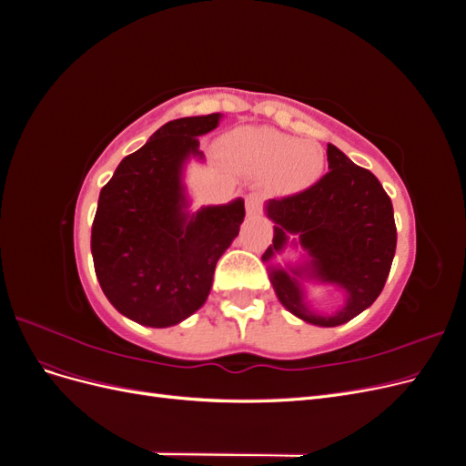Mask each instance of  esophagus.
<instances>
[{
    "mask_svg": "<svg viewBox=\"0 0 466 466\" xmlns=\"http://www.w3.org/2000/svg\"><path fill=\"white\" fill-rule=\"evenodd\" d=\"M247 211L252 216H257L262 211V194L252 192L247 196Z\"/></svg>",
    "mask_w": 466,
    "mask_h": 466,
    "instance_id": "1",
    "label": "esophagus"
}]
</instances>
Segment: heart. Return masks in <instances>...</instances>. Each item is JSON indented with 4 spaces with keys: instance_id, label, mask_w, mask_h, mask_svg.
Here are the masks:
<instances>
[{
    "instance_id": "heart-1",
    "label": "heart",
    "mask_w": 466,
    "mask_h": 466,
    "mask_svg": "<svg viewBox=\"0 0 466 466\" xmlns=\"http://www.w3.org/2000/svg\"><path fill=\"white\" fill-rule=\"evenodd\" d=\"M221 155L250 175H270L286 194L313 187L324 173V151L311 139H295L272 128H238L223 137Z\"/></svg>"
}]
</instances>
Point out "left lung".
Here are the masks:
<instances>
[{"label":"left lung","mask_w":466,"mask_h":466,"mask_svg":"<svg viewBox=\"0 0 466 466\" xmlns=\"http://www.w3.org/2000/svg\"><path fill=\"white\" fill-rule=\"evenodd\" d=\"M327 157L330 171L313 187L266 204V216L276 225L262 260L270 262L288 245V235H298L307 260L295 268L270 266L274 291L295 317L317 327H338L383 291L397 248V225L392 202L371 171L332 144ZM301 279L344 289L347 305L332 316L313 314L304 303Z\"/></svg>","instance_id":"left-lung-1"}]
</instances>
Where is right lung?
<instances>
[{
    "label": "right lung",
    "mask_w": 466,
    "mask_h": 466,
    "mask_svg": "<svg viewBox=\"0 0 466 466\" xmlns=\"http://www.w3.org/2000/svg\"><path fill=\"white\" fill-rule=\"evenodd\" d=\"M221 115L167 122L116 167L91 229L96 279L116 311L165 329L206 303L216 264L245 218L241 198L190 214L182 168Z\"/></svg>",
    "instance_id": "add662e5"
}]
</instances>
